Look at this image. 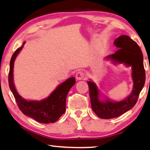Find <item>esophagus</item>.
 <instances>
[{
	"instance_id": "1",
	"label": "esophagus",
	"mask_w": 150,
	"mask_h": 150,
	"mask_svg": "<svg viewBox=\"0 0 150 150\" xmlns=\"http://www.w3.org/2000/svg\"><path fill=\"white\" fill-rule=\"evenodd\" d=\"M75 77H76L77 80H81V79H83L85 78V73L84 72L82 71H79L75 75Z\"/></svg>"
}]
</instances>
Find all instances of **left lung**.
<instances>
[{
    "instance_id": "8db88e82",
    "label": "left lung",
    "mask_w": 150,
    "mask_h": 150,
    "mask_svg": "<svg viewBox=\"0 0 150 150\" xmlns=\"http://www.w3.org/2000/svg\"><path fill=\"white\" fill-rule=\"evenodd\" d=\"M118 50L114 54L107 56L114 62L124 63L132 69L134 87L131 95L125 100L115 102L111 101H101L99 99V90L97 85L91 81H88L92 109L101 119H112L126 112L134 106L139 94L144 86L145 71L143 66L142 51L137 43L127 35H121L114 42Z\"/></svg>"
}]
</instances>
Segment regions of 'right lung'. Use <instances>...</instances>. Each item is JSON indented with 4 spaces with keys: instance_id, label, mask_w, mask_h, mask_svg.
Here are the masks:
<instances>
[{
    "instance_id": "right-lung-1",
    "label": "right lung",
    "mask_w": 150,
    "mask_h": 150,
    "mask_svg": "<svg viewBox=\"0 0 150 150\" xmlns=\"http://www.w3.org/2000/svg\"><path fill=\"white\" fill-rule=\"evenodd\" d=\"M25 43L21 48L16 49L10 60L8 77L9 88L14 96L18 106L24 115L42 123H54L65 112L67 96L69 90L75 84V79L71 77L67 79L64 82L58 86L47 99L40 101H27L22 98L13 84V69L16 57L23 49Z\"/></svg>"
}]
</instances>
